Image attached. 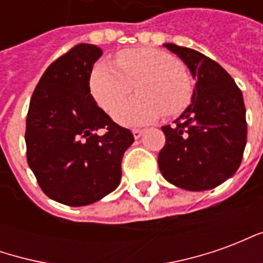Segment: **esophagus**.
<instances>
[{"mask_svg": "<svg viewBox=\"0 0 263 263\" xmlns=\"http://www.w3.org/2000/svg\"><path fill=\"white\" fill-rule=\"evenodd\" d=\"M132 134H134V138H135V139H138V138L142 137L143 129H132Z\"/></svg>", "mask_w": 263, "mask_h": 263, "instance_id": "obj_1", "label": "esophagus"}]
</instances>
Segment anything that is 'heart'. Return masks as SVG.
<instances>
[{"mask_svg":"<svg viewBox=\"0 0 263 263\" xmlns=\"http://www.w3.org/2000/svg\"><path fill=\"white\" fill-rule=\"evenodd\" d=\"M137 86L138 98L116 106ZM90 88L97 103L126 126L159 120L163 112L177 114L190 101L192 83L180 62L167 52L152 48L122 50L118 65L101 60L94 66Z\"/></svg>","mask_w":263,"mask_h":263,"instance_id":"1","label":"heart"}]
</instances>
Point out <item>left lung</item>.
Listing matches in <instances>:
<instances>
[{"instance_id": "8db88e82", "label": "left lung", "mask_w": 263, "mask_h": 263, "mask_svg": "<svg viewBox=\"0 0 263 263\" xmlns=\"http://www.w3.org/2000/svg\"><path fill=\"white\" fill-rule=\"evenodd\" d=\"M187 66L196 80L192 104L162 126L166 143L159 152L160 173L176 187L203 192L234 176L247 145L242 92L217 62L175 43L163 45Z\"/></svg>"}]
</instances>
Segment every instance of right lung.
Returning a JSON list of instances; mask_svg holds the SVG:
<instances>
[{
    "label": "right lung",
    "instance_id": "obj_1",
    "mask_svg": "<svg viewBox=\"0 0 263 263\" xmlns=\"http://www.w3.org/2000/svg\"><path fill=\"white\" fill-rule=\"evenodd\" d=\"M101 54L96 45L80 43L53 62L26 117L28 165L43 193L71 207L96 203L118 187L121 160L134 142L132 132L115 124L90 92Z\"/></svg>",
    "mask_w": 263,
    "mask_h": 263
}]
</instances>
